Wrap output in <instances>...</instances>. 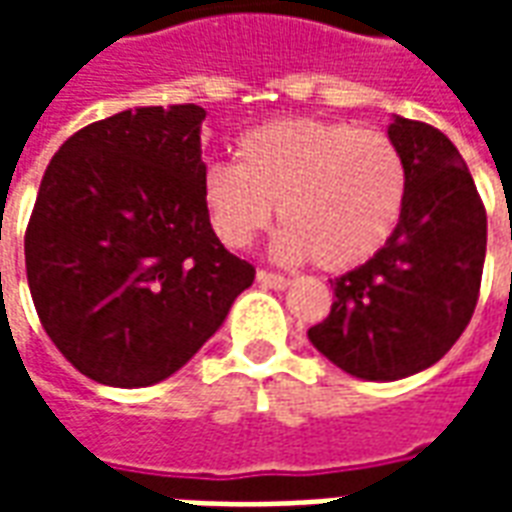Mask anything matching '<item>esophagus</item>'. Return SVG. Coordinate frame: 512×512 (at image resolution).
Returning a JSON list of instances; mask_svg holds the SVG:
<instances>
[{"label":"esophagus","instance_id":"esophagus-1","mask_svg":"<svg viewBox=\"0 0 512 512\" xmlns=\"http://www.w3.org/2000/svg\"><path fill=\"white\" fill-rule=\"evenodd\" d=\"M257 282H260L263 288H271V290H285L290 285L288 277L274 274V271H266V268H260V271H257Z\"/></svg>","mask_w":512,"mask_h":512}]
</instances>
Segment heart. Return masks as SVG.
Masks as SVG:
<instances>
[{"label":"heart","instance_id":"1","mask_svg":"<svg viewBox=\"0 0 512 512\" xmlns=\"http://www.w3.org/2000/svg\"><path fill=\"white\" fill-rule=\"evenodd\" d=\"M408 194L406 158L395 139L348 120H277L241 136L238 164L202 172L213 233L244 249L274 219V252L323 271L365 263L392 238Z\"/></svg>","mask_w":512,"mask_h":512}]
</instances>
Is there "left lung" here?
Listing matches in <instances>:
<instances>
[{
  "instance_id": "obj_1",
  "label": "left lung",
  "mask_w": 512,
  "mask_h": 512,
  "mask_svg": "<svg viewBox=\"0 0 512 512\" xmlns=\"http://www.w3.org/2000/svg\"><path fill=\"white\" fill-rule=\"evenodd\" d=\"M408 194L395 233L365 266L332 279V312L307 337L365 381L436 365L472 321L485 263V205L472 172L439 128L395 117Z\"/></svg>"
}]
</instances>
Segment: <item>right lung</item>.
Wrapping results in <instances>:
<instances>
[{"instance_id":"1","label":"right lung","mask_w":512,"mask_h":512,"mask_svg":"<svg viewBox=\"0 0 512 512\" xmlns=\"http://www.w3.org/2000/svg\"><path fill=\"white\" fill-rule=\"evenodd\" d=\"M194 104L139 106L54 153L24 235L27 282L51 343L106 386H150L200 351L252 285L202 200Z\"/></svg>"}]
</instances>
